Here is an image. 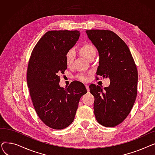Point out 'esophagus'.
<instances>
[{"label": "esophagus", "instance_id": "esophagus-1", "mask_svg": "<svg viewBox=\"0 0 155 155\" xmlns=\"http://www.w3.org/2000/svg\"><path fill=\"white\" fill-rule=\"evenodd\" d=\"M85 87L87 88V90L88 92H89V91H90V88H89V85H85Z\"/></svg>", "mask_w": 155, "mask_h": 155}]
</instances>
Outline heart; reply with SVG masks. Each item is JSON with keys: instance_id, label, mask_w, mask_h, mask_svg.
Wrapping results in <instances>:
<instances>
[{"instance_id": "obj_1", "label": "heart", "mask_w": 155, "mask_h": 155, "mask_svg": "<svg viewBox=\"0 0 155 155\" xmlns=\"http://www.w3.org/2000/svg\"><path fill=\"white\" fill-rule=\"evenodd\" d=\"M80 53L86 59H88L92 54H95V49L91 44H85L81 46L79 49ZM75 58V51L73 50H70L65 54V60L68 66L71 65ZM77 78L82 82H85L87 80V77L85 75H79L77 76Z\"/></svg>"}]
</instances>
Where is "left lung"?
Listing matches in <instances>:
<instances>
[{"label": "left lung", "instance_id": "left-lung-1", "mask_svg": "<svg viewBox=\"0 0 155 155\" xmlns=\"http://www.w3.org/2000/svg\"><path fill=\"white\" fill-rule=\"evenodd\" d=\"M86 33L99 55L97 75L109 78L108 87L91 84L94 114L105 127L121 123L131 112L137 95L138 74L132 54L124 41L108 30L91 29Z\"/></svg>", "mask_w": 155, "mask_h": 155}]
</instances>
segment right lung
<instances>
[{"label": "right lung", "mask_w": 155, "mask_h": 155, "mask_svg": "<svg viewBox=\"0 0 155 155\" xmlns=\"http://www.w3.org/2000/svg\"><path fill=\"white\" fill-rule=\"evenodd\" d=\"M78 31H50L32 50L28 63L27 83L38 116L54 129H62L74 120L79 101L87 91L81 82L60 86L59 74L67 68V52L80 37Z\"/></svg>", "instance_id": "obj_1"}]
</instances>
